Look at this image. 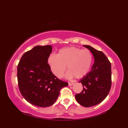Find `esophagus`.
<instances>
[{
  "mask_svg": "<svg viewBox=\"0 0 128 128\" xmlns=\"http://www.w3.org/2000/svg\"><path fill=\"white\" fill-rule=\"evenodd\" d=\"M74 83L73 82H69V86H72Z\"/></svg>",
  "mask_w": 128,
  "mask_h": 128,
  "instance_id": "obj_1",
  "label": "esophagus"
}]
</instances>
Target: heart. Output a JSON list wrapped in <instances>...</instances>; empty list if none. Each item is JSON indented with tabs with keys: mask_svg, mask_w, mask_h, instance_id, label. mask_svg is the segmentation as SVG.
<instances>
[{
	"mask_svg": "<svg viewBox=\"0 0 128 128\" xmlns=\"http://www.w3.org/2000/svg\"><path fill=\"white\" fill-rule=\"evenodd\" d=\"M92 61L93 56L90 50L76 47L62 48L57 55L52 54L48 59L52 72L59 78L62 77L66 65L69 70L66 77L82 78L89 72Z\"/></svg>",
	"mask_w": 128,
	"mask_h": 128,
	"instance_id": "obj_1",
	"label": "heart"
}]
</instances>
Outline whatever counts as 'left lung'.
<instances>
[{"instance_id":"obj_1","label":"left lung","mask_w":128,"mask_h":128,"mask_svg":"<svg viewBox=\"0 0 128 128\" xmlns=\"http://www.w3.org/2000/svg\"><path fill=\"white\" fill-rule=\"evenodd\" d=\"M84 46L93 54L94 62L91 71L79 81L83 90L75 98L81 106L88 107L99 104L107 96L112 85V72L110 62L102 52Z\"/></svg>"}]
</instances>
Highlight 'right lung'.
Instances as JSON below:
<instances>
[{"label": "right lung", "mask_w": 128, "mask_h": 128, "mask_svg": "<svg viewBox=\"0 0 128 128\" xmlns=\"http://www.w3.org/2000/svg\"><path fill=\"white\" fill-rule=\"evenodd\" d=\"M52 51L50 45L36 46L23 54L18 66L19 90L27 101L37 107L52 105L60 90L68 85L51 71L48 59Z\"/></svg>", "instance_id": "add662e5"}]
</instances>
